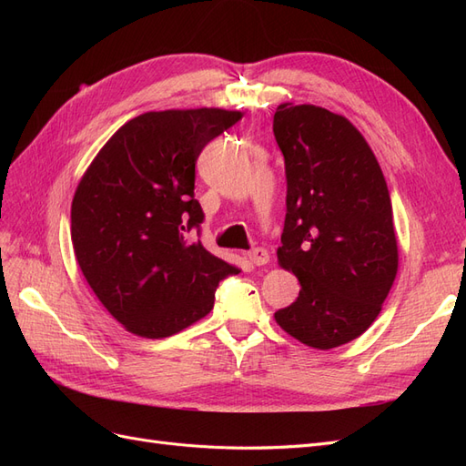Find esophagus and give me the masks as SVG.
<instances>
[{
  "mask_svg": "<svg viewBox=\"0 0 466 466\" xmlns=\"http://www.w3.org/2000/svg\"><path fill=\"white\" fill-rule=\"evenodd\" d=\"M248 260L255 266H264V264H268V260H270V255H268V250L257 247L248 252Z\"/></svg>",
  "mask_w": 466,
  "mask_h": 466,
  "instance_id": "1",
  "label": "esophagus"
}]
</instances>
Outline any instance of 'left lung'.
Segmentation results:
<instances>
[{"label":"left lung","mask_w":466,"mask_h":466,"mask_svg":"<svg viewBox=\"0 0 466 466\" xmlns=\"http://www.w3.org/2000/svg\"><path fill=\"white\" fill-rule=\"evenodd\" d=\"M274 136L288 180L278 262L301 284L274 319L295 340L330 350L371 327L397 278L389 188L356 126L327 108L279 105Z\"/></svg>","instance_id":"obj_1"}]
</instances>
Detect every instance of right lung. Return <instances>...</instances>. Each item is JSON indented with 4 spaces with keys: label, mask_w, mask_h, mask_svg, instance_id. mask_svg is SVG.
Masks as SVG:
<instances>
[{
    "label": "right lung",
    "mask_w": 466,
    "mask_h": 466,
    "mask_svg": "<svg viewBox=\"0 0 466 466\" xmlns=\"http://www.w3.org/2000/svg\"><path fill=\"white\" fill-rule=\"evenodd\" d=\"M243 112L190 108L146 112L112 136L79 180L72 243L87 284L122 327L167 338L206 317L219 281L238 274L190 229L204 211L194 198L196 159Z\"/></svg>",
    "instance_id": "obj_1"
}]
</instances>
